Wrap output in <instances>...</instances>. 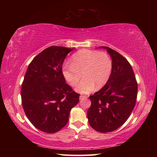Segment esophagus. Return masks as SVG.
Masks as SVG:
<instances>
[{"label": "esophagus", "mask_w": 157, "mask_h": 157, "mask_svg": "<svg viewBox=\"0 0 157 157\" xmlns=\"http://www.w3.org/2000/svg\"><path fill=\"white\" fill-rule=\"evenodd\" d=\"M88 96H79V100H84V99H87Z\"/></svg>", "instance_id": "obj_1"}]
</instances>
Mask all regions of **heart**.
<instances>
[{"label": "heart", "instance_id": "heart-1", "mask_svg": "<svg viewBox=\"0 0 157 157\" xmlns=\"http://www.w3.org/2000/svg\"><path fill=\"white\" fill-rule=\"evenodd\" d=\"M71 63L63 65V75L71 86L78 84L83 75L84 79L75 88L80 94H89L96 86L97 88L103 87L111 74V59L105 52L80 50L73 55Z\"/></svg>", "mask_w": 157, "mask_h": 157}]
</instances>
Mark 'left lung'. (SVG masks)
Segmentation results:
<instances>
[{
  "label": "left lung",
  "instance_id": "8db88e82",
  "mask_svg": "<svg viewBox=\"0 0 157 157\" xmlns=\"http://www.w3.org/2000/svg\"><path fill=\"white\" fill-rule=\"evenodd\" d=\"M112 59L113 67L108 82L95 94L90 96L88 110L89 124L96 131H115L124 123L136 102L138 84L131 65L119 52L106 46Z\"/></svg>",
  "mask_w": 157,
  "mask_h": 157
}]
</instances>
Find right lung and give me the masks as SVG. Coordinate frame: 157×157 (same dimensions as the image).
<instances>
[{"label": "right lung", "instance_id": "add662e5", "mask_svg": "<svg viewBox=\"0 0 157 157\" xmlns=\"http://www.w3.org/2000/svg\"><path fill=\"white\" fill-rule=\"evenodd\" d=\"M74 48L52 46L29 63L21 87V102L35 128L52 134L68 122L69 113L79 102V94L65 83L62 65Z\"/></svg>", "mask_w": 157, "mask_h": 157}]
</instances>
